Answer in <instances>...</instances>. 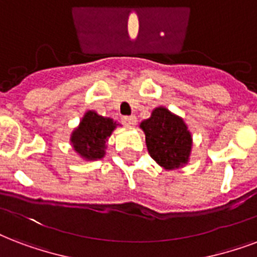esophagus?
Wrapping results in <instances>:
<instances>
[{"label":"esophagus","mask_w":257,"mask_h":257,"mask_svg":"<svg viewBox=\"0 0 257 257\" xmlns=\"http://www.w3.org/2000/svg\"><path fill=\"white\" fill-rule=\"evenodd\" d=\"M121 122L125 125V126H133L136 124V117L135 115H124L121 118Z\"/></svg>","instance_id":"esophagus-1"}]
</instances>
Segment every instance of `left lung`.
<instances>
[{"mask_svg":"<svg viewBox=\"0 0 257 257\" xmlns=\"http://www.w3.org/2000/svg\"><path fill=\"white\" fill-rule=\"evenodd\" d=\"M151 158L166 170L187 163L191 151V135L182 118L166 107H158L142 122Z\"/></svg>","mask_w":257,"mask_h":257,"instance_id":"1","label":"left lung"}]
</instances>
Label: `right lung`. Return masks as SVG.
<instances>
[{
  "instance_id": "1",
  "label": "right lung",
  "mask_w": 257,
  "mask_h": 257,
  "mask_svg": "<svg viewBox=\"0 0 257 257\" xmlns=\"http://www.w3.org/2000/svg\"><path fill=\"white\" fill-rule=\"evenodd\" d=\"M115 125L111 118H105L94 111H87L79 126L72 133L71 143L74 150L85 159H101L105 155L107 137L110 136Z\"/></svg>"
}]
</instances>
